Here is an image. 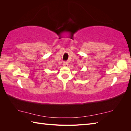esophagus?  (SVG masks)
Wrapping results in <instances>:
<instances>
[{"label":"esophagus","instance_id":"obj_1","mask_svg":"<svg viewBox=\"0 0 131 131\" xmlns=\"http://www.w3.org/2000/svg\"><path fill=\"white\" fill-rule=\"evenodd\" d=\"M63 65L64 66H68V62H63Z\"/></svg>","mask_w":131,"mask_h":131}]
</instances>
